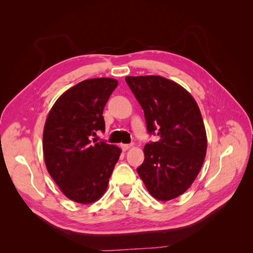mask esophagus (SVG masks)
Here are the masks:
<instances>
[{
    "instance_id": "1",
    "label": "esophagus",
    "mask_w": 253,
    "mask_h": 253,
    "mask_svg": "<svg viewBox=\"0 0 253 253\" xmlns=\"http://www.w3.org/2000/svg\"><path fill=\"white\" fill-rule=\"evenodd\" d=\"M131 147H132L131 143L130 144H121V148H122L123 151H127V150L130 149Z\"/></svg>"
}]
</instances>
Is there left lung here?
Returning <instances> with one entry per match:
<instances>
[{"label": "left lung", "instance_id": "obj_1", "mask_svg": "<svg viewBox=\"0 0 253 253\" xmlns=\"http://www.w3.org/2000/svg\"><path fill=\"white\" fill-rule=\"evenodd\" d=\"M126 83L144 112L148 132L159 136L144 146L137 171L151 196L171 200L191 186L206 158L200 110L188 91L164 77H126Z\"/></svg>", "mask_w": 253, "mask_h": 253}]
</instances>
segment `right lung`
Returning a JSON list of instances; mask_svg holds the SVG:
<instances>
[{
  "mask_svg": "<svg viewBox=\"0 0 253 253\" xmlns=\"http://www.w3.org/2000/svg\"><path fill=\"white\" fill-rule=\"evenodd\" d=\"M117 80H84L64 92L47 115L43 154L47 171L68 199L83 204L98 200L121 155V149L96 142L105 130L103 109Z\"/></svg>",
  "mask_w": 253,
  "mask_h": 253,
  "instance_id": "1",
  "label": "right lung"
}]
</instances>
